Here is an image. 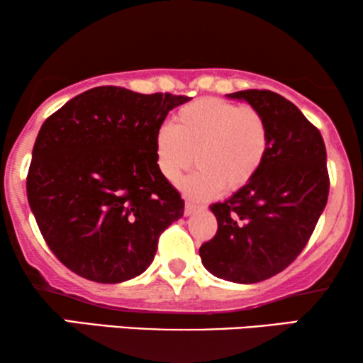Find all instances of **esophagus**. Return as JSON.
<instances>
[{"mask_svg": "<svg viewBox=\"0 0 363 363\" xmlns=\"http://www.w3.org/2000/svg\"><path fill=\"white\" fill-rule=\"evenodd\" d=\"M200 208H203V206L195 205V203H191V201H186V203H185V215L190 216V215H193V213H195L196 210H200Z\"/></svg>", "mask_w": 363, "mask_h": 363, "instance_id": "esophagus-1", "label": "esophagus"}]
</instances>
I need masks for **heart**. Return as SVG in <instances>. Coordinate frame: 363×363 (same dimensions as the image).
<instances>
[{"label": "heart", "instance_id": "b5f03b06", "mask_svg": "<svg viewBox=\"0 0 363 363\" xmlns=\"http://www.w3.org/2000/svg\"><path fill=\"white\" fill-rule=\"evenodd\" d=\"M153 147L158 170L172 183L196 162L200 170L183 188L208 198L241 190L257 175L269 150V127L259 108L203 97L177 112L175 125L162 123Z\"/></svg>", "mask_w": 363, "mask_h": 363}]
</instances>
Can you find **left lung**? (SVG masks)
Listing matches in <instances>:
<instances>
[{"instance_id": "obj_1", "label": "left lung", "mask_w": 363, "mask_h": 363, "mask_svg": "<svg viewBox=\"0 0 363 363\" xmlns=\"http://www.w3.org/2000/svg\"><path fill=\"white\" fill-rule=\"evenodd\" d=\"M228 97L262 112L269 150L246 186L210 206L218 230L200 256L213 276L252 284L286 269L311 240L329 196L327 153L319 128L279 94L247 89Z\"/></svg>"}]
</instances>
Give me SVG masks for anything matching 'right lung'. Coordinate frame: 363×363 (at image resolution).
<instances>
[{
  "instance_id": "right-lung-1",
  "label": "right lung",
  "mask_w": 363,
  "mask_h": 363,
  "mask_svg": "<svg viewBox=\"0 0 363 363\" xmlns=\"http://www.w3.org/2000/svg\"><path fill=\"white\" fill-rule=\"evenodd\" d=\"M188 101L117 86L79 94L46 118L26 177L39 231L67 269L116 284L142 274L185 201L155 160L157 128Z\"/></svg>"
}]
</instances>
